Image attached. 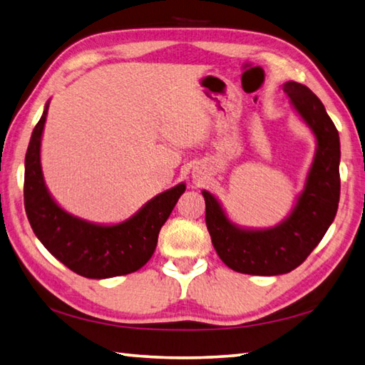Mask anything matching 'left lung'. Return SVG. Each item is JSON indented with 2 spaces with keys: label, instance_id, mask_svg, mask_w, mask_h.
Wrapping results in <instances>:
<instances>
[{
  "label": "left lung",
  "instance_id": "left-lung-1",
  "mask_svg": "<svg viewBox=\"0 0 365 365\" xmlns=\"http://www.w3.org/2000/svg\"><path fill=\"white\" fill-rule=\"evenodd\" d=\"M284 91L314 130L318 150L306 189L289 217L271 230L236 228L217 200L203 190L206 227L215 252L228 267L252 276H277L299 266L328 232L340 198V140L324 106L307 86L288 81Z\"/></svg>",
  "mask_w": 365,
  "mask_h": 365
}]
</instances>
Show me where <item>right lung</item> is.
<instances>
[{
  "label": "right lung",
  "mask_w": 365,
  "mask_h": 365,
  "mask_svg": "<svg viewBox=\"0 0 365 365\" xmlns=\"http://www.w3.org/2000/svg\"><path fill=\"white\" fill-rule=\"evenodd\" d=\"M48 103L36 124L25 158V211L34 235L51 255L88 279H108L138 271L158 245L162 225L172 214L184 184L159 193L132 219L103 227L88 224L59 207L47 192L41 170V137Z\"/></svg>",
  "instance_id": "obj_1"
}]
</instances>
